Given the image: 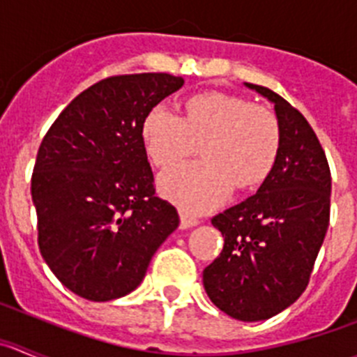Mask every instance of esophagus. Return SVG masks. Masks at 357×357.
<instances>
[{"mask_svg": "<svg viewBox=\"0 0 357 357\" xmlns=\"http://www.w3.org/2000/svg\"><path fill=\"white\" fill-rule=\"evenodd\" d=\"M198 218L195 216H189L185 211H181V229H189V227H195L198 225Z\"/></svg>", "mask_w": 357, "mask_h": 357, "instance_id": "1", "label": "esophagus"}]
</instances>
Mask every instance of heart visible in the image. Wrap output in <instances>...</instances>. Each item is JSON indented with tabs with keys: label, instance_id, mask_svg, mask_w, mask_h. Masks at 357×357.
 <instances>
[{
	"label": "heart",
	"instance_id": "b5f03b06",
	"mask_svg": "<svg viewBox=\"0 0 357 357\" xmlns=\"http://www.w3.org/2000/svg\"><path fill=\"white\" fill-rule=\"evenodd\" d=\"M184 118L164 105L150 110L143 123V141L155 166L166 168L193 153L198 162L173 166L159 178L169 200L191 213H206L225 200L234 184L241 189L263 182L280 150L277 116L223 93L195 94L185 102Z\"/></svg>",
	"mask_w": 357,
	"mask_h": 357
}]
</instances>
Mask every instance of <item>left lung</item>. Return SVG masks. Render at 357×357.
<instances>
[{
  "instance_id": "1",
  "label": "left lung",
  "mask_w": 357,
  "mask_h": 357,
  "mask_svg": "<svg viewBox=\"0 0 357 357\" xmlns=\"http://www.w3.org/2000/svg\"><path fill=\"white\" fill-rule=\"evenodd\" d=\"M245 85L273 103L279 157L257 193L211 220L225 243L204 270V288L229 317L259 321L284 311L307 286L329 227L331 169L295 107L268 87Z\"/></svg>"
}]
</instances>
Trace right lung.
Wrapping results in <instances>:
<instances>
[{
  "label": "right lung",
  "mask_w": 357,
  "mask_h": 357,
  "mask_svg": "<svg viewBox=\"0 0 357 357\" xmlns=\"http://www.w3.org/2000/svg\"><path fill=\"white\" fill-rule=\"evenodd\" d=\"M182 85L168 73L105 78L78 94L44 135L31 175L37 241L56 279L82 298L134 291L178 227L175 207L155 195L143 123Z\"/></svg>",
  "instance_id": "add662e5"
}]
</instances>
